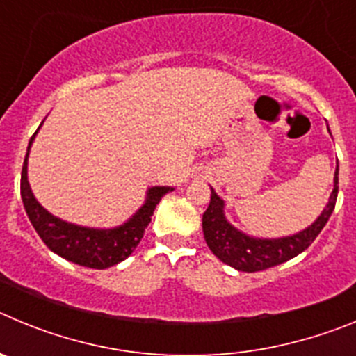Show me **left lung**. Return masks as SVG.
<instances>
[{"label":"left lung","mask_w":356,"mask_h":356,"mask_svg":"<svg viewBox=\"0 0 356 356\" xmlns=\"http://www.w3.org/2000/svg\"><path fill=\"white\" fill-rule=\"evenodd\" d=\"M210 191H212L210 193V205L203 213V235H205L207 246L221 262L228 264L229 267H234L237 271H264V269L280 266V264L287 262V260L303 253L316 241L321 229L325 228L333 209H335V201H337L339 163L335 168V175H333V191L323 212L317 216L312 225L298 232V234L285 235V237H253V235H248L242 229L235 228L226 219V203L217 196L212 187H210Z\"/></svg>","instance_id":"obj_1"}]
</instances>
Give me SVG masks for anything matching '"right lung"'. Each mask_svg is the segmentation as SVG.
I'll return each instance as SVG.
<instances>
[{"label": "right lung", "instance_id": "1", "mask_svg": "<svg viewBox=\"0 0 356 356\" xmlns=\"http://www.w3.org/2000/svg\"><path fill=\"white\" fill-rule=\"evenodd\" d=\"M42 122H40V127H42ZM37 134L39 130L33 134L28 143L23 172H21V197H23L28 219L39 237L44 241V244L62 259L78 264V266L90 267V269H106V267H112L128 259L135 251V248L139 246L144 229L151 222V216L155 212L160 200L168 193L175 191V187L156 185V187L147 188L143 205L135 210L134 216L128 217L127 221L119 226L92 228V226H81L64 221L40 205L31 193L30 181H28V155H30L31 144L35 140Z\"/></svg>", "mask_w": 356, "mask_h": 356}]
</instances>
